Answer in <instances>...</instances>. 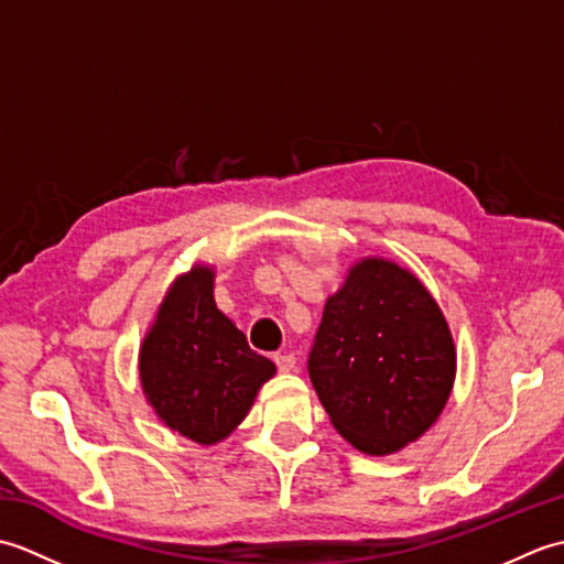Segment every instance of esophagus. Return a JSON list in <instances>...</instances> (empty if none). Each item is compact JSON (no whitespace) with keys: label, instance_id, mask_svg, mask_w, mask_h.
I'll return each instance as SVG.
<instances>
[{"label":"esophagus","instance_id":"1","mask_svg":"<svg viewBox=\"0 0 564 564\" xmlns=\"http://www.w3.org/2000/svg\"><path fill=\"white\" fill-rule=\"evenodd\" d=\"M273 364H275V368L281 370V373H293V370H295V356L293 354H275L273 356Z\"/></svg>","mask_w":564,"mask_h":564}]
</instances>
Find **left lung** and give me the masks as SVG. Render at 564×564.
<instances>
[{
    "label": "left lung",
    "instance_id": "obj_1",
    "mask_svg": "<svg viewBox=\"0 0 564 564\" xmlns=\"http://www.w3.org/2000/svg\"><path fill=\"white\" fill-rule=\"evenodd\" d=\"M307 370L332 426L361 453L390 455L436 424L453 390L455 344L410 269L366 257L327 297Z\"/></svg>",
    "mask_w": 564,
    "mask_h": 564
}]
</instances>
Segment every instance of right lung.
Returning a JSON list of instances; mask_svg holds the SVG:
<instances>
[{
  "label": "right lung",
  "mask_w": 564,
  "mask_h": 564,
  "mask_svg": "<svg viewBox=\"0 0 564 564\" xmlns=\"http://www.w3.org/2000/svg\"><path fill=\"white\" fill-rule=\"evenodd\" d=\"M215 269L194 263L164 293L140 344V386L160 422L178 436L215 446L245 422L263 382L275 376L267 356L213 297Z\"/></svg>",
  "instance_id": "add662e5"
}]
</instances>
